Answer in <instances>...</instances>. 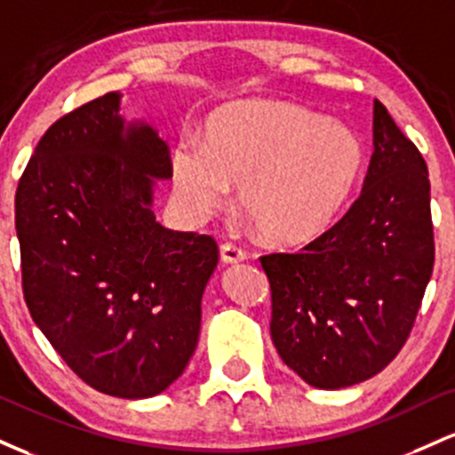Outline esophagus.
<instances>
[{"label": "esophagus", "mask_w": 455, "mask_h": 455, "mask_svg": "<svg viewBox=\"0 0 455 455\" xmlns=\"http://www.w3.org/2000/svg\"><path fill=\"white\" fill-rule=\"evenodd\" d=\"M221 259L226 264H238L243 262V259H247V251H244L243 247H238V244L226 243L221 244Z\"/></svg>", "instance_id": "34e87169"}]
</instances>
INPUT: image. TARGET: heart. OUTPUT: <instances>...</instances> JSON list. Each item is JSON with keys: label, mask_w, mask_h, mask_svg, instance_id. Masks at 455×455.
Here are the masks:
<instances>
[{"label": "heart", "mask_w": 455, "mask_h": 455, "mask_svg": "<svg viewBox=\"0 0 455 455\" xmlns=\"http://www.w3.org/2000/svg\"><path fill=\"white\" fill-rule=\"evenodd\" d=\"M363 167V148L348 126L279 100H249L221 109L206 126V144H178L172 180L196 217L219 212L229 187L264 238L292 247L326 232L348 202Z\"/></svg>", "instance_id": "heart-1"}]
</instances>
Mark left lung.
Instances as JSON below:
<instances>
[{"label":"left lung","mask_w":455,"mask_h":455,"mask_svg":"<svg viewBox=\"0 0 455 455\" xmlns=\"http://www.w3.org/2000/svg\"><path fill=\"white\" fill-rule=\"evenodd\" d=\"M270 283V338L318 389L385 370L406 344L434 268L430 178L417 146L374 103V155L361 196L300 251L259 258Z\"/></svg>","instance_id":"obj_1"}]
</instances>
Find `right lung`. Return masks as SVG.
Listing matches in <instances>:
<instances>
[{
	"label": "right lung",
	"mask_w": 455,
	"mask_h": 455,
	"mask_svg": "<svg viewBox=\"0 0 455 455\" xmlns=\"http://www.w3.org/2000/svg\"><path fill=\"white\" fill-rule=\"evenodd\" d=\"M120 94L49 126L14 196L21 283L34 323L66 365L107 395L152 397L185 371L212 236L172 232L152 212V178L172 176L150 126L124 131Z\"/></svg>",
	"instance_id": "obj_1"
}]
</instances>
